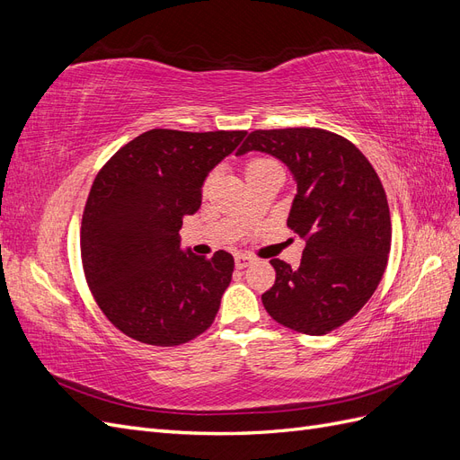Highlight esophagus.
<instances>
[{"label":"esophagus","mask_w":460,"mask_h":460,"mask_svg":"<svg viewBox=\"0 0 460 460\" xmlns=\"http://www.w3.org/2000/svg\"><path fill=\"white\" fill-rule=\"evenodd\" d=\"M255 259L249 255V253H238L235 255V267L238 269H245V267H249V264H252Z\"/></svg>","instance_id":"1"}]
</instances>
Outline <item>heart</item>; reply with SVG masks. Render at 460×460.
<instances>
[{"instance_id": "b5f03b06", "label": "heart", "mask_w": 460, "mask_h": 460, "mask_svg": "<svg viewBox=\"0 0 460 460\" xmlns=\"http://www.w3.org/2000/svg\"><path fill=\"white\" fill-rule=\"evenodd\" d=\"M267 164H274V161H270V159H262V157H257V159H252L247 163V166H245V176L247 174H252V172H255V171H259V169H262V166H267ZM208 182H211V176H208L207 180H205V190H207V186H208Z\"/></svg>"}]
</instances>
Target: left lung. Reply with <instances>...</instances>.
<instances>
[{
    "label": "left lung",
    "instance_id": "left-lung-1",
    "mask_svg": "<svg viewBox=\"0 0 460 460\" xmlns=\"http://www.w3.org/2000/svg\"><path fill=\"white\" fill-rule=\"evenodd\" d=\"M247 151L269 153L294 174L288 226L307 242L297 269L270 261L276 282L264 309L286 328L324 336L365 307L384 276L392 247L384 186L358 147L323 128L255 130L238 155Z\"/></svg>",
    "mask_w": 460,
    "mask_h": 460
}]
</instances>
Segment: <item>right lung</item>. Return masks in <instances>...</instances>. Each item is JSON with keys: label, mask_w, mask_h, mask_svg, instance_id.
<instances>
[{"label": "right lung", "mask_w": 460, "mask_h": 460, "mask_svg": "<svg viewBox=\"0 0 460 460\" xmlns=\"http://www.w3.org/2000/svg\"><path fill=\"white\" fill-rule=\"evenodd\" d=\"M245 134L153 128L97 172L82 215V267L95 303L128 338L174 347L213 324L234 257L182 252L178 232L201 207L207 174Z\"/></svg>", "instance_id": "add662e5"}]
</instances>
